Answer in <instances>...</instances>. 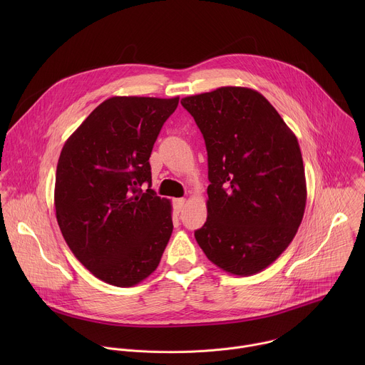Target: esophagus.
<instances>
[{"mask_svg": "<svg viewBox=\"0 0 365 365\" xmlns=\"http://www.w3.org/2000/svg\"><path fill=\"white\" fill-rule=\"evenodd\" d=\"M185 203H186V199H185V197H180V199H175V202H173V206H175L176 212H180V211L183 210Z\"/></svg>", "mask_w": 365, "mask_h": 365, "instance_id": "34e87169", "label": "esophagus"}]
</instances>
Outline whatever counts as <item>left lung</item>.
<instances>
[{
	"instance_id": "8db88e82",
	"label": "left lung",
	"mask_w": 365,
	"mask_h": 365,
	"mask_svg": "<svg viewBox=\"0 0 365 365\" xmlns=\"http://www.w3.org/2000/svg\"><path fill=\"white\" fill-rule=\"evenodd\" d=\"M207 151V217L195 238L217 267L252 276L294 238L306 179L294 133L259 92L244 86L182 98Z\"/></svg>"
}]
</instances>
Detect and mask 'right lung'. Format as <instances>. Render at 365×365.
I'll use <instances>...</instances> for the list:
<instances>
[{"label":"right lung","mask_w":365,"mask_h":365,"mask_svg":"<svg viewBox=\"0 0 365 365\" xmlns=\"http://www.w3.org/2000/svg\"><path fill=\"white\" fill-rule=\"evenodd\" d=\"M178 103L179 96L108 98L61 151L55 183L59 228L73 255L108 284L131 287L147 279L170 240L172 205L150 189L148 159Z\"/></svg>","instance_id":"right-lung-1"}]
</instances>
